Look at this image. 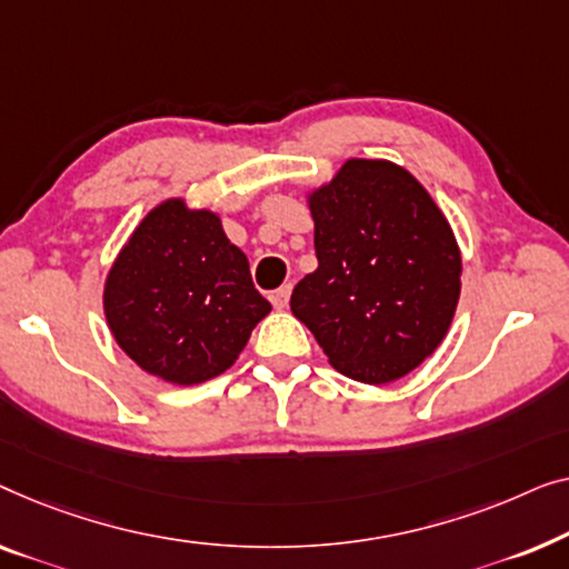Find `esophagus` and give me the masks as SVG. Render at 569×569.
Segmentation results:
<instances>
[{
	"mask_svg": "<svg viewBox=\"0 0 569 569\" xmlns=\"http://www.w3.org/2000/svg\"><path fill=\"white\" fill-rule=\"evenodd\" d=\"M288 299H291V286H288V283L278 288V291L270 293V301H273L276 309H286Z\"/></svg>",
	"mask_w": 569,
	"mask_h": 569,
	"instance_id": "1",
	"label": "esophagus"
}]
</instances>
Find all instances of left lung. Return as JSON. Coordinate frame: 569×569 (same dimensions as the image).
Returning a JSON list of instances; mask_svg holds the SVG:
<instances>
[{
  "label": "left lung",
  "instance_id": "obj_1",
  "mask_svg": "<svg viewBox=\"0 0 569 569\" xmlns=\"http://www.w3.org/2000/svg\"><path fill=\"white\" fill-rule=\"evenodd\" d=\"M319 266L293 317L348 379L389 383L441 346L461 293V252L441 208L405 167L348 159L309 193Z\"/></svg>",
  "mask_w": 569,
  "mask_h": 569
}]
</instances>
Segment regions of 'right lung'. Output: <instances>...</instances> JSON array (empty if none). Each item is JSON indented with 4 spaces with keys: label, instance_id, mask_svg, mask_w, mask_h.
Segmentation results:
<instances>
[{
    "label": "right lung",
    "instance_id": "1",
    "mask_svg": "<svg viewBox=\"0 0 569 569\" xmlns=\"http://www.w3.org/2000/svg\"><path fill=\"white\" fill-rule=\"evenodd\" d=\"M102 307L123 353L190 387L227 371L270 311L213 211L170 198L143 216L110 268Z\"/></svg>",
    "mask_w": 569,
    "mask_h": 569
}]
</instances>
